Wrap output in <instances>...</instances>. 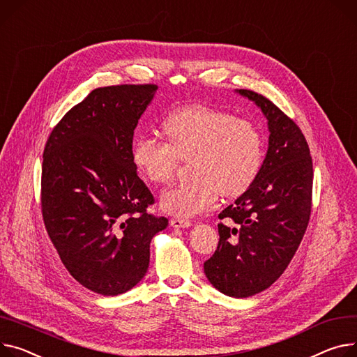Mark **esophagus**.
I'll use <instances>...</instances> for the list:
<instances>
[{
  "label": "esophagus",
  "mask_w": 357,
  "mask_h": 357,
  "mask_svg": "<svg viewBox=\"0 0 357 357\" xmlns=\"http://www.w3.org/2000/svg\"><path fill=\"white\" fill-rule=\"evenodd\" d=\"M170 226L174 229H185V227L191 226V222L184 220V218H172Z\"/></svg>",
  "instance_id": "obj_1"
}]
</instances>
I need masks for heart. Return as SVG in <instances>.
Masks as SVG:
<instances>
[{
    "instance_id": "1",
    "label": "heart",
    "mask_w": 357,
    "mask_h": 357,
    "mask_svg": "<svg viewBox=\"0 0 357 357\" xmlns=\"http://www.w3.org/2000/svg\"><path fill=\"white\" fill-rule=\"evenodd\" d=\"M169 143L137 137L131 147L135 169L154 184L169 183L178 158H188L191 177L161 195V208L190 218L214 206L218 193L237 197L257 178L264 143L259 128L222 109L190 105L176 109L161 124Z\"/></svg>"
}]
</instances>
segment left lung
<instances>
[{
  "label": "left lung",
  "mask_w": 357,
  "mask_h": 357,
  "mask_svg": "<svg viewBox=\"0 0 357 357\" xmlns=\"http://www.w3.org/2000/svg\"><path fill=\"white\" fill-rule=\"evenodd\" d=\"M267 120L268 147L249 190L218 218L217 250L204 263L208 282L226 296H255L276 282L305 236L312 210L313 164L303 132L266 97L236 90Z\"/></svg>",
  "instance_id": "8db88e82"
}]
</instances>
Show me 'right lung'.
I'll list each match as a JSON object with an SVG mask.
<instances>
[{
  "label": "right lung",
  "instance_id": "1",
  "mask_svg": "<svg viewBox=\"0 0 357 357\" xmlns=\"http://www.w3.org/2000/svg\"><path fill=\"white\" fill-rule=\"evenodd\" d=\"M157 89L93 90L54 127L44 149L47 233L71 276L102 296L126 293L146 276L150 243L169 225L146 211L154 199L131 158L134 130Z\"/></svg>",
  "mask_w": 357,
  "mask_h": 357
}]
</instances>
